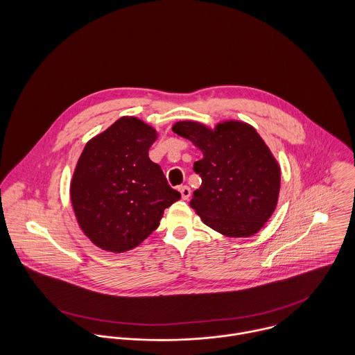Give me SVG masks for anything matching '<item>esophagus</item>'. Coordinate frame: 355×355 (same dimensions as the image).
<instances>
[{
	"label": "esophagus",
	"mask_w": 355,
	"mask_h": 355,
	"mask_svg": "<svg viewBox=\"0 0 355 355\" xmlns=\"http://www.w3.org/2000/svg\"><path fill=\"white\" fill-rule=\"evenodd\" d=\"M179 191H180L183 200H189L190 196H191V189H190L189 186H180V187H179Z\"/></svg>",
	"instance_id": "obj_1"
}]
</instances>
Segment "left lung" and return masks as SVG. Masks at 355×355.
<instances>
[{
	"mask_svg": "<svg viewBox=\"0 0 355 355\" xmlns=\"http://www.w3.org/2000/svg\"><path fill=\"white\" fill-rule=\"evenodd\" d=\"M172 131L203 153L194 164L202 184L190 201L203 223L230 238L257 234L275 211L280 191V166L258 132L235 120L214 130L179 121Z\"/></svg>",
	"mask_w": 355,
	"mask_h": 355,
	"instance_id": "left-lung-1",
	"label": "left lung"
}]
</instances>
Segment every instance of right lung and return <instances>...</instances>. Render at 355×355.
I'll return each instance as SVG.
<instances>
[{"instance_id":"1","label":"right lung","mask_w":355,"mask_h":355,"mask_svg":"<svg viewBox=\"0 0 355 355\" xmlns=\"http://www.w3.org/2000/svg\"><path fill=\"white\" fill-rule=\"evenodd\" d=\"M155 130L121 117L85 146L71 182L76 220L102 250L124 253L159 225L164 210L180 200L149 158Z\"/></svg>"}]
</instances>
